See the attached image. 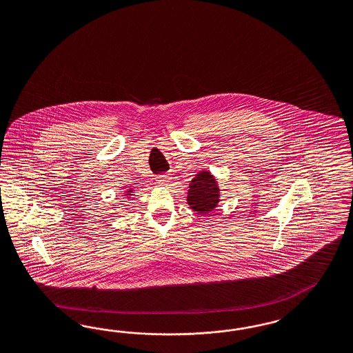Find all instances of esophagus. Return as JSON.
<instances>
[{"instance_id": "1", "label": "esophagus", "mask_w": 353, "mask_h": 353, "mask_svg": "<svg viewBox=\"0 0 353 353\" xmlns=\"http://www.w3.org/2000/svg\"><path fill=\"white\" fill-rule=\"evenodd\" d=\"M170 181H171V177L168 176V174H159L158 177H157V182L159 183V185H168L170 183Z\"/></svg>"}]
</instances>
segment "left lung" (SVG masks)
<instances>
[{
    "label": "left lung",
    "instance_id": "8db88e82",
    "mask_svg": "<svg viewBox=\"0 0 353 353\" xmlns=\"http://www.w3.org/2000/svg\"><path fill=\"white\" fill-rule=\"evenodd\" d=\"M188 204L198 214H208L220 202V190L214 176L210 172H199L189 186Z\"/></svg>",
    "mask_w": 353,
    "mask_h": 353
}]
</instances>
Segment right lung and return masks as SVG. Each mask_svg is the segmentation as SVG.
<instances>
[{
    "instance_id": "add662e5",
    "label": "right lung",
    "mask_w": 353,
    "mask_h": 353,
    "mask_svg": "<svg viewBox=\"0 0 353 353\" xmlns=\"http://www.w3.org/2000/svg\"><path fill=\"white\" fill-rule=\"evenodd\" d=\"M128 192H132V190H128ZM125 195H130V194H125Z\"/></svg>"
}]
</instances>
